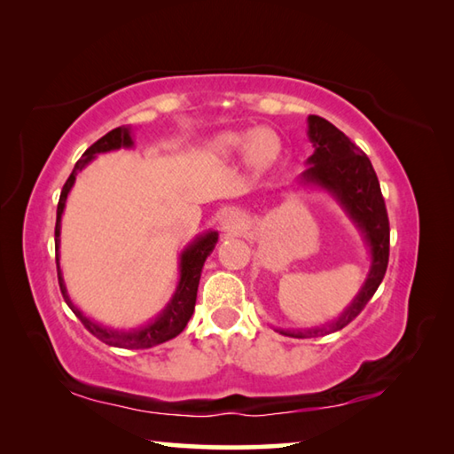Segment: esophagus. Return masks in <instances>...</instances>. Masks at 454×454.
<instances>
[{
    "label": "esophagus",
    "mask_w": 454,
    "mask_h": 454,
    "mask_svg": "<svg viewBox=\"0 0 454 454\" xmlns=\"http://www.w3.org/2000/svg\"><path fill=\"white\" fill-rule=\"evenodd\" d=\"M242 224H244V218L238 212H230L226 214L224 220H222V226H224V230H228V232H238V230L242 228Z\"/></svg>",
    "instance_id": "obj_1"
}]
</instances>
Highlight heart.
<instances>
[{
    "instance_id": "obj_1",
    "label": "heart",
    "mask_w": 454,
    "mask_h": 454,
    "mask_svg": "<svg viewBox=\"0 0 454 454\" xmlns=\"http://www.w3.org/2000/svg\"><path fill=\"white\" fill-rule=\"evenodd\" d=\"M278 150V137H276L270 129L262 128L244 134H220L218 137H214L212 142V152L216 153V156L230 158L238 152H246L250 162L258 166L272 162Z\"/></svg>"
}]
</instances>
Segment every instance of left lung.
I'll list each match as a JSON object with an SVG mask.
<instances>
[{"instance_id":"8db88e82","label":"left lung","mask_w":454,"mask_h":454,"mask_svg":"<svg viewBox=\"0 0 454 454\" xmlns=\"http://www.w3.org/2000/svg\"><path fill=\"white\" fill-rule=\"evenodd\" d=\"M309 137L314 145V153L306 162L309 168L301 176L302 182L314 184L338 200V204L363 232L372 260L364 286L338 320L317 328L280 330L282 334L294 338L325 336L355 320L371 301L376 288L380 286L388 266L390 244L387 206H384L379 178L366 153L356 144H352L350 137L344 136L340 129L320 116H309Z\"/></svg>"}]
</instances>
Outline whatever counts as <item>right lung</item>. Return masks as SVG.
<instances>
[{
    "mask_svg": "<svg viewBox=\"0 0 454 454\" xmlns=\"http://www.w3.org/2000/svg\"><path fill=\"white\" fill-rule=\"evenodd\" d=\"M134 140H132V128L129 126H120L112 132H107L106 136L99 137L96 144H91L90 148L82 153V158L75 162L74 170L70 174V178L66 180L64 188H61L59 194V202H58V218H56V264H58V282H59V290L64 301L70 306L72 312L82 320V325L86 326L91 334L99 340L110 344V347H118V348H152L156 344H162L166 340H172L174 336H178L184 328H186L188 320L192 314H194V306H196V292H198V282H200V274H202V266L206 262V258L210 256V252L214 250V246L218 242V232H208L204 236H198L194 242L188 244V248L182 252L180 256V282L178 288H176L172 301L168 302L166 309L160 312V317L145 325L142 328L136 330H112L106 326H99L98 322L90 320L88 317H83V312L72 302V298L67 296L66 284H64V276H61V268H59V228H61V214H64L66 208V200L67 194L75 182V176H78L83 168H86L91 160H94L98 153L104 152H112V150H120V148H132Z\"/></svg>",
    "mask_w": 454,
    "mask_h": 454,
    "instance_id": "obj_1",
    "label": "right lung"
}]
</instances>
